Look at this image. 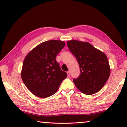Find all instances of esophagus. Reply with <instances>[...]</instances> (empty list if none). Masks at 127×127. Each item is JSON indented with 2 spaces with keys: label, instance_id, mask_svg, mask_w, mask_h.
<instances>
[{
  "label": "esophagus",
  "instance_id": "34e87169",
  "mask_svg": "<svg viewBox=\"0 0 127 127\" xmlns=\"http://www.w3.org/2000/svg\"><path fill=\"white\" fill-rule=\"evenodd\" d=\"M67 76H70V71H67Z\"/></svg>",
  "mask_w": 127,
  "mask_h": 127
}]
</instances>
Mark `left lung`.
I'll return each instance as SVG.
<instances>
[{"instance_id": "1", "label": "left lung", "mask_w": 127, "mask_h": 127, "mask_svg": "<svg viewBox=\"0 0 127 127\" xmlns=\"http://www.w3.org/2000/svg\"><path fill=\"white\" fill-rule=\"evenodd\" d=\"M67 47L77 59L80 75L73 80L77 89L87 95L96 93L108 80L110 69L106 55L88 42L67 41Z\"/></svg>"}]
</instances>
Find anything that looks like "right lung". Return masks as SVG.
Instances as JSON below:
<instances>
[{"label": "right lung", "instance_id": "obj_1", "mask_svg": "<svg viewBox=\"0 0 127 127\" xmlns=\"http://www.w3.org/2000/svg\"><path fill=\"white\" fill-rule=\"evenodd\" d=\"M65 46L64 41H44L31 51L24 61L21 77L33 94L46 98L56 93L67 73L61 69L56 57Z\"/></svg>", "mask_w": 127, "mask_h": 127}]
</instances>
